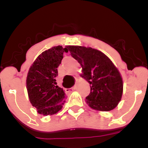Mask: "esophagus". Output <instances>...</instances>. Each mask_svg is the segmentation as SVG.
Instances as JSON below:
<instances>
[{"instance_id":"esophagus-1","label":"esophagus","mask_w":148,"mask_h":148,"mask_svg":"<svg viewBox=\"0 0 148 148\" xmlns=\"http://www.w3.org/2000/svg\"><path fill=\"white\" fill-rule=\"evenodd\" d=\"M76 89V86H73L72 88H71L70 89H69V90H75Z\"/></svg>"}]
</instances>
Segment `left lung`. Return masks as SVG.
Listing matches in <instances>:
<instances>
[{
    "label": "left lung",
    "mask_w": 148,
    "mask_h": 148,
    "mask_svg": "<svg viewBox=\"0 0 148 148\" xmlns=\"http://www.w3.org/2000/svg\"><path fill=\"white\" fill-rule=\"evenodd\" d=\"M71 55L82 67L83 77L90 84L87 104L94 110L109 111L118 105L123 92L120 72L107 56L97 49L81 46H67Z\"/></svg>",
    "instance_id": "1"
}]
</instances>
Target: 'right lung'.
I'll list each match as a JSON object with an SVG mask.
<instances>
[{
	"label": "right lung",
	"instance_id": "1",
	"mask_svg": "<svg viewBox=\"0 0 148 148\" xmlns=\"http://www.w3.org/2000/svg\"><path fill=\"white\" fill-rule=\"evenodd\" d=\"M67 47H53L39 55L30 66L26 77V88L32 106L39 114L52 115L62 109L67 98L64 90L56 86L58 67Z\"/></svg>",
	"mask_w": 148,
	"mask_h": 148
}]
</instances>
